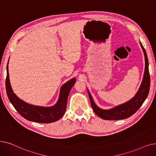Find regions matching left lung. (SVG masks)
I'll return each mask as SVG.
<instances>
[{
	"label": "left lung",
	"mask_w": 156,
	"mask_h": 156,
	"mask_svg": "<svg viewBox=\"0 0 156 156\" xmlns=\"http://www.w3.org/2000/svg\"><path fill=\"white\" fill-rule=\"evenodd\" d=\"M140 43L141 47H142L143 49L145 56V66L142 84H141L139 90L134 97L131 98L130 100L128 101L127 102L116 106L108 110H103L99 108L95 104L90 91L87 90L93 110L96 115H98L100 117L103 119L119 120L129 117L130 116L134 114L140 108V107L142 105L144 102L146 100L148 94H149L151 84L150 73L149 71V61H148V58L145 49H144L142 43Z\"/></svg>",
	"instance_id": "8db88e82"
}]
</instances>
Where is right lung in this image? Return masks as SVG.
Here are the masks:
<instances>
[{"instance_id":"1","label":"right lung","mask_w":156,"mask_h":156,"mask_svg":"<svg viewBox=\"0 0 156 156\" xmlns=\"http://www.w3.org/2000/svg\"><path fill=\"white\" fill-rule=\"evenodd\" d=\"M76 81V78H72L62 86L59 99L55 105L50 107L36 106L21 100L13 93L9 82L8 64L7 65L5 88L7 96L17 112L28 121L51 123L60 119L65 113L69 94Z\"/></svg>"}]
</instances>
